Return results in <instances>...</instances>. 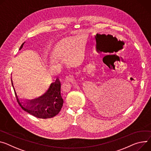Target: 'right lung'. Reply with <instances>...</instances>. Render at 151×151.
I'll return each instance as SVG.
<instances>
[{"label":"right lung","instance_id":"1","mask_svg":"<svg viewBox=\"0 0 151 151\" xmlns=\"http://www.w3.org/2000/svg\"><path fill=\"white\" fill-rule=\"evenodd\" d=\"M25 42L20 46V50ZM12 86L13 87L17 101L21 108L30 114L40 119H49L57 115L61 111L63 105V99L61 94V83L59 79H57L54 83H52L47 91L40 98L31 101L32 106L24 107L20 102L14 87L12 80L11 79ZM38 104V106L36 104Z\"/></svg>","mask_w":151,"mask_h":151}]
</instances>
